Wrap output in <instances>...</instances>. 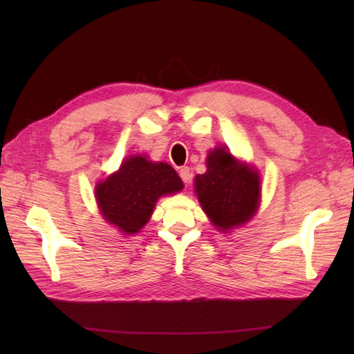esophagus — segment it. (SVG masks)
Instances as JSON below:
<instances>
[{"label": "esophagus", "instance_id": "obj_1", "mask_svg": "<svg viewBox=\"0 0 354 354\" xmlns=\"http://www.w3.org/2000/svg\"><path fill=\"white\" fill-rule=\"evenodd\" d=\"M179 176H181V179H183L185 184L190 183V178H192L190 169L189 167H181V169H179Z\"/></svg>", "mask_w": 354, "mask_h": 354}]
</instances>
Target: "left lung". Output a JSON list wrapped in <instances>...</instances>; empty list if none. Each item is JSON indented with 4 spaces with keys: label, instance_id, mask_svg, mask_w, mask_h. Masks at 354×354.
I'll return each mask as SVG.
<instances>
[{
    "label": "left lung",
    "instance_id": "8db88e82",
    "mask_svg": "<svg viewBox=\"0 0 354 354\" xmlns=\"http://www.w3.org/2000/svg\"><path fill=\"white\" fill-rule=\"evenodd\" d=\"M198 199L219 231L245 225L260 205V175L225 147L207 156V171L194 178Z\"/></svg>",
    "mask_w": 354,
    "mask_h": 354
}]
</instances>
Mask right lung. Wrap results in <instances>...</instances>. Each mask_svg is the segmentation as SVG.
<instances>
[{"label": "right lung", "mask_w": 354, "mask_h": 354, "mask_svg": "<svg viewBox=\"0 0 354 354\" xmlns=\"http://www.w3.org/2000/svg\"><path fill=\"white\" fill-rule=\"evenodd\" d=\"M183 189V179L171 165L135 155L126 158L115 173L97 183L95 199L103 219L131 236L149 222L158 199Z\"/></svg>", "instance_id": "add662e5"}]
</instances>
